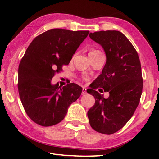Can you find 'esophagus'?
Segmentation results:
<instances>
[{
  "instance_id": "esophagus-1",
  "label": "esophagus",
  "mask_w": 159,
  "mask_h": 159,
  "mask_svg": "<svg viewBox=\"0 0 159 159\" xmlns=\"http://www.w3.org/2000/svg\"><path fill=\"white\" fill-rule=\"evenodd\" d=\"M83 96H84V95L86 94V89L85 87H83L82 89V93H81Z\"/></svg>"
}]
</instances>
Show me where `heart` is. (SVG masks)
I'll list each match as a JSON object with an SVG mask.
<instances>
[{
    "label": "heart",
    "instance_id": "1",
    "mask_svg": "<svg viewBox=\"0 0 159 159\" xmlns=\"http://www.w3.org/2000/svg\"><path fill=\"white\" fill-rule=\"evenodd\" d=\"M98 51H96V50H94V51H91V52H90L89 53H96V52H98Z\"/></svg>",
    "mask_w": 159,
    "mask_h": 159
}]
</instances>
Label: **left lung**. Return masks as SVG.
Segmentation results:
<instances>
[{
    "mask_svg": "<svg viewBox=\"0 0 159 159\" xmlns=\"http://www.w3.org/2000/svg\"><path fill=\"white\" fill-rule=\"evenodd\" d=\"M89 37L103 47L106 63L87 90L96 99L88 117L93 130L110 135L124 126L139 105L143 89L141 63L136 49L121 32L101 30L91 33ZM99 87L110 93L108 98L95 91Z\"/></svg>",
    "mask_w": 159,
    "mask_h": 159,
    "instance_id": "left-lung-1",
    "label": "left lung"
}]
</instances>
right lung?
Segmentation results:
<instances>
[{
    "instance_id": "right-lung-1",
    "label": "right lung",
    "mask_w": 159,
    "mask_h": 159,
    "mask_svg": "<svg viewBox=\"0 0 159 159\" xmlns=\"http://www.w3.org/2000/svg\"><path fill=\"white\" fill-rule=\"evenodd\" d=\"M89 30L53 28L30 43L18 67L19 96L30 119L42 126H51L65 118L68 108L79 98L82 88L51 84L56 73L68 65Z\"/></svg>"
}]
</instances>
